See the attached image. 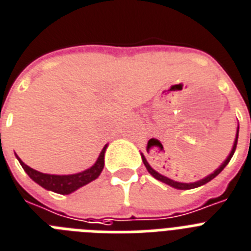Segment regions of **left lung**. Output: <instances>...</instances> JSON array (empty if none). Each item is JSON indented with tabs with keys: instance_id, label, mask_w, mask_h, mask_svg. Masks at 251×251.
Here are the masks:
<instances>
[{
	"instance_id": "1",
	"label": "left lung",
	"mask_w": 251,
	"mask_h": 251,
	"mask_svg": "<svg viewBox=\"0 0 251 251\" xmlns=\"http://www.w3.org/2000/svg\"><path fill=\"white\" fill-rule=\"evenodd\" d=\"M237 137H239V128H237L236 140H235V143H233L232 151L230 152V155H228V157L226 158V161H225L224 164H222L221 166H220V168H218L217 170L215 171V173H213V174L208 175V176H207V177H204V179H202V180L196 181V183H189V184H187V183H179V181L171 180V179H169V177L164 176V175H161V174H158L157 171L153 170V169H152L151 166H150V164H149V162H147V160H146V158H145V156H143V155H142V161H143V164H145V166H146L147 170H149L150 174H151L153 177H156L157 180L162 181V183H165V184H168V185H170V187H173V188H176V189H193V188L201 187V185H203V184H205V183H208V181H211L212 179H213V177L217 176V175L220 174V173H221V171L224 170L225 168H226V165H227L228 162H230L231 157H232V155H233V152H235V150H236Z\"/></svg>"
}]
</instances>
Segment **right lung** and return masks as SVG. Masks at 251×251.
I'll use <instances>...</instances> for the list:
<instances>
[{
  "instance_id": "add662e5",
  "label": "right lung",
  "mask_w": 251,
  "mask_h": 251,
  "mask_svg": "<svg viewBox=\"0 0 251 251\" xmlns=\"http://www.w3.org/2000/svg\"><path fill=\"white\" fill-rule=\"evenodd\" d=\"M106 146L102 149V151L100 152L99 158L98 161L95 162L94 166H91L87 170L82 171V173H78V174L74 175H49V174H43L39 171L34 170V169L29 168L27 165L24 164L20 158L18 157L19 162L21 164L23 169L26 171V174L29 175L31 179H33L35 183H38L40 187L46 188L48 190H52L54 193H58V194H70V193L75 192L78 188L83 187L89 184L90 181L95 180L96 177L99 176L100 173L102 171L104 168V153Z\"/></svg>"
}]
</instances>
